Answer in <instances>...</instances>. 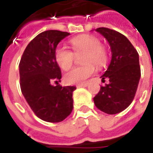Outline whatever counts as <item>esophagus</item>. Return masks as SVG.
<instances>
[{
	"label": "esophagus",
	"mask_w": 153,
	"mask_h": 153,
	"mask_svg": "<svg viewBox=\"0 0 153 153\" xmlns=\"http://www.w3.org/2000/svg\"><path fill=\"white\" fill-rule=\"evenodd\" d=\"M88 86V83H82V84H78L77 87L78 88H82V87H87Z\"/></svg>",
	"instance_id": "34e87169"
}]
</instances>
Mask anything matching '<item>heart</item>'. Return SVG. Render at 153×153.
<instances>
[{
	"label": "heart",
	"instance_id": "b5f03b06",
	"mask_svg": "<svg viewBox=\"0 0 153 153\" xmlns=\"http://www.w3.org/2000/svg\"><path fill=\"white\" fill-rule=\"evenodd\" d=\"M70 43L74 53L84 52L81 66L73 68L65 75V82L67 84H78L84 82L99 69L105 67L109 61V53L106 47L100 43V40L93 35H80L71 39ZM54 59L58 65L67 71L73 65L74 54L65 46H58L54 50Z\"/></svg>",
	"mask_w": 153,
	"mask_h": 153
}]
</instances>
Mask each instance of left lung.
I'll return each mask as SVG.
<instances>
[{
    "mask_svg": "<svg viewBox=\"0 0 153 153\" xmlns=\"http://www.w3.org/2000/svg\"><path fill=\"white\" fill-rule=\"evenodd\" d=\"M108 41L111 60L107 71L101 76L102 82L109 78V84L100 87L94 98L95 106L107 114L123 111L132 103L140 78L139 54L125 36L100 27L95 30Z\"/></svg>",
    "mask_w": 153,
    "mask_h": 153,
    "instance_id": "1",
    "label": "left lung"
}]
</instances>
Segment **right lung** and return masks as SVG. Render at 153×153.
Returning a JSON list of instances; mask_svg holds the SVG:
<instances>
[{
  "label": "right lung",
  "mask_w": 153,
  "mask_h": 153,
  "mask_svg": "<svg viewBox=\"0 0 153 153\" xmlns=\"http://www.w3.org/2000/svg\"><path fill=\"white\" fill-rule=\"evenodd\" d=\"M69 35L54 30L40 33L28 44L19 63L23 95L33 112L49 123L65 119L73 109L72 93L76 87L58 83L61 71L54 59L57 45Z\"/></svg>",
  "instance_id": "right-lung-1"
}]
</instances>
